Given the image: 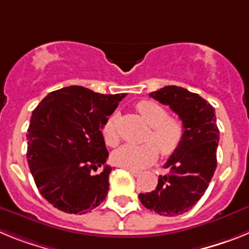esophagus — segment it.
Masks as SVG:
<instances>
[{"label":"esophagus","instance_id":"34e87169","mask_svg":"<svg viewBox=\"0 0 249 249\" xmlns=\"http://www.w3.org/2000/svg\"><path fill=\"white\" fill-rule=\"evenodd\" d=\"M126 169H127V171H129V173L135 176V177H138V176H141L140 171H136V169H129V168H126Z\"/></svg>","mask_w":249,"mask_h":249}]
</instances>
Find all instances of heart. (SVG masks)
Returning <instances> with one entry per match:
<instances>
[{
  "instance_id": "1",
  "label": "heart",
  "mask_w": 249,
  "mask_h": 249,
  "mask_svg": "<svg viewBox=\"0 0 249 249\" xmlns=\"http://www.w3.org/2000/svg\"><path fill=\"white\" fill-rule=\"evenodd\" d=\"M136 108L141 118L151 128L146 136L147 143L141 146L123 144L112 153V162L123 168L141 169L155 163L158 158V149L162 156H172L183 141V123L179 118L168 116L164 107L153 101H141ZM102 135L108 146L113 147L120 142L118 117L116 114L105 121Z\"/></svg>"
}]
</instances>
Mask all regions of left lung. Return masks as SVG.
Listing matches in <instances>:
<instances>
[{
  "label": "left lung",
  "mask_w": 249,
  "mask_h": 249,
  "mask_svg": "<svg viewBox=\"0 0 249 249\" xmlns=\"http://www.w3.org/2000/svg\"><path fill=\"white\" fill-rule=\"evenodd\" d=\"M149 96L178 114L184 136L164 164L169 172L160 176L155 191L140 193L138 198L160 215L183 214L201 199L217 167L219 129L214 108L197 93L177 86H166Z\"/></svg>",
  "instance_id": "8db88e82"
}]
</instances>
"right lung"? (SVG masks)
Segmentation results:
<instances>
[{"mask_svg":"<svg viewBox=\"0 0 249 249\" xmlns=\"http://www.w3.org/2000/svg\"><path fill=\"white\" fill-rule=\"evenodd\" d=\"M124 93L81 86L51 92L32 112L27 162L39 193L57 210L85 214L105 201L112 168L102 126Z\"/></svg>","mask_w":249,"mask_h":249,"instance_id":"1","label":"right lung"}]
</instances>
